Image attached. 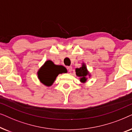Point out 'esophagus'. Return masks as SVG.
Listing matches in <instances>:
<instances>
[{
  "instance_id": "1",
  "label": "esophagus",
  "mask_w": 132,
  "mask_h": 132,
  "mask_svg": "<svg viewBox=\"0 0 132 132\" xmlns=\"http://www.w3.org/2000/svg\"><path fill=\"white\" fill-rule=\"evenodd\" d=\"M67 70H68V72H71V71H72V67H67Z\"/></svg>"
}]
</instances>
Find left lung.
Masks as SVG:
<instances>
[{"instance_id": "left-lung-1", "label": "left lung", "mask_w": 132, "mask_h": 132, "mask_svg": "<svg viewBox=\"0 0 132 132\" xmlns=\"http://www.w3.org/2000/svg\"><path fill=\"white\" fill-rule=\"evenodd\" d=\"M76 75L77 76L80 77L81 82H85L86 81V79H87L86 77L88 75V72L86 68V66L84 64H83L82 67L76 69Z\"/></svg>"}]
</instances>
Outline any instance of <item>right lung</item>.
<instances>
[{
	"label": "right lung",
	"mask_w": 132,
	"mask_h": 132,
	"mask_svg": "<svg viewBox=\"0 0 132 132\" xmlns=\"http://www.w3.org/2000/svg\"><path fill=\"white\" fill-rule=\"evenodd\" d=\"M65 71L64 67L55 65L51 61H46L42 68L38 71V78L43 84L51 86L56 77L60 73Z\"/></svg>",
	"instance_id": "right-lung-1"
}]
</instances>
